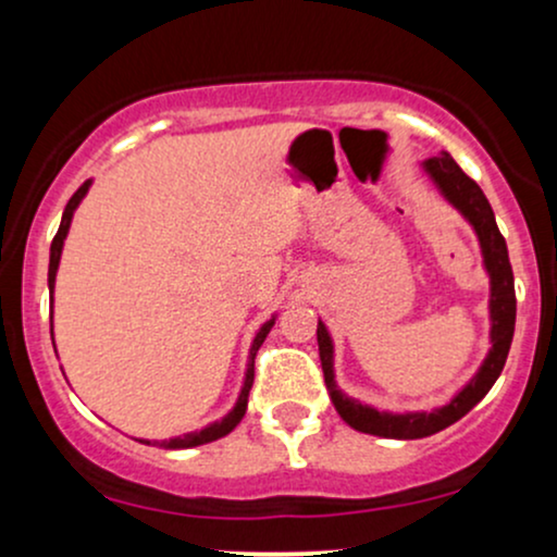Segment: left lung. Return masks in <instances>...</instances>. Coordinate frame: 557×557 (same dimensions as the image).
Returning <instances> with one entry per match:
<instances>
[{"mask_svg":"<svg viewBox=\"0 0 557 557\" xmlns=\"http://www.w3.org/2000/svg\"><path fill=\"white\" fill-rule=\"evenodd\" d=\"M426 172L434 177V183L443 188L447 201L453 207H458L463 216H469V222L474 225L479 243H482L484 251V264H487L490 280H492V350L484 361L482 372L469 382V387H463L456 395V400L450 406L440 408L434 413H408V417H393V413H380L374 408L361 406V403L348 400L345 395L337 393L335 380H332V341L324 330V324L319 322L317 327V341H319V359H322V372L327 389L335 403L337 413L348 421L354 430L376 434V437H389V440H419L430 437V434L445 430V426L456 424L458 419L466 417L471 408L476 406L484 395L490 393V387L495 385V380L500 376L505 359H508L510 341H513V327H516V290H513V270H510L508 261V246L505 238L497 230L495 214L487 196L482 194V188L471 181L466 172L458 168L456 159L450 154L432 157L426 159Z\"/></svg>","mask_w":557,"mask_h":557,"instance_id":"8db88e82","label":"left lung"}]
</instances>
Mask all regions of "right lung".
<instances>
[{"mask_svg":"<svg viewBox=\"0 0 557 557\" xmlns=\"http://www.w3.org/2000/svg\"><path fill=\"white\" fill-rule=\"evenodd\" d=\"M88 185H91V181L83 183L81 188L73 194V198H70V201H67L65 214H62V222H60V230H57V235H54V240H52V257H49V290H54V274H57V264H60L62 243H65L70 220H73V212H75V207H78V203H81V198L86 196ZM272 324H274V319H270V322H267L264 327L259 330L257 341H253V345H251V361H248V369H246V385H243L240 398H238V403H235L233 411H230L222 421H216V424L207 426V430H201V432H196V434H183V437L170 440V443H164V445H168V447H196V445L212 443V440L225 437V434H230V432L235 430V426H238V421L243 419V413H246L248 389H251V385H253V359H257V350L261 348V343H264V337L270 335ZM146 445H151V443H146Z\"/></svg>","mask_w":557,"mask_h":557,"instance_id":"obj_1","label":"right lung"}]
</instances>
